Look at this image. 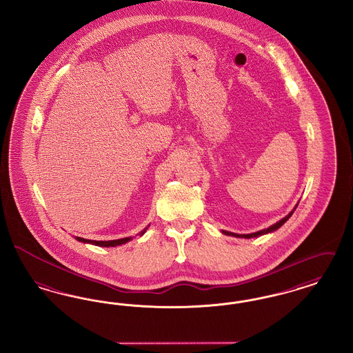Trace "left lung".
<instances>
[{
    "mask_svg": "<svg viewBox=\"0 0 353 353\" xmlns=\"http://www.w3.org/2000/svg\"><path fill=\"white\" fill-rule=\"evenodd\" d=\"M298 206V205H296ZM296 206L294 208V210L296 209ZM294 210L291 212V213H288V216H285V219H281L279 222H276V223H274L272 226H270L268 229H263V230H259V232H255V233H252V234H235V233H230V232H226V230H223L222 233L226 235H232V236H238V238H252V236H259V235L268 234V233H271V232H274V230H276V229H279L283 223H285L287 219H290L291 216H292V213H294Z\"/></svg>",
    "mask_w": 353,
    "mask_h": 353,
    "instance_id": "8db88e82",
    "label": "left lung"
}]
</instances>
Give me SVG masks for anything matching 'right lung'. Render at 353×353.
Returning a JSON list of instances; mask_svg holds the SVG:
<instances>
[{"mask_svg": "<svg viewBox=\"0 0 353 353\" xmlns=\"http://www.w3.org/2000/svg\"><path fill=\"white\" fill-rule=\"evenodd\" d=\"M147 229H148V228H145L144 230H141L140 235L144 234ZM77 239L81 241V242H84V243H92V245L103 246V248H114V246H119V245H123V243L128 242L131 238H121V239H114V241H91V239H84V238H81V236H77Z\"/></svg>", "mask_w": 353, "mask_h": 353, "instance_id": "obj_1", "label": "right lung"}]
</instances>
